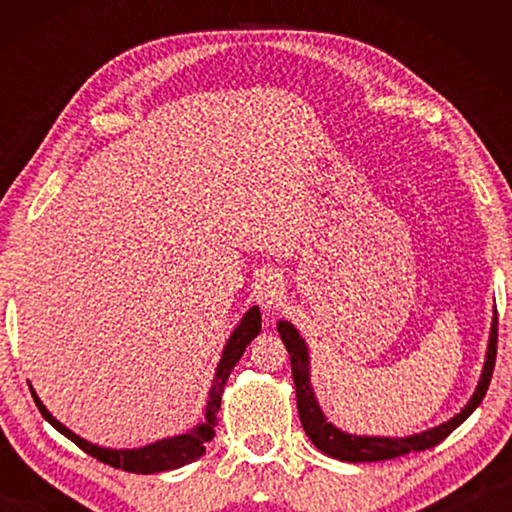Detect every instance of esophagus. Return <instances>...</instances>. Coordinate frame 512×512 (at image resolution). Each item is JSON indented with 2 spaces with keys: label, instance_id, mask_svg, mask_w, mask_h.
Returning a JSON list of instances; mask_svg holds the SVG:
<instances>
[{
  "label": "esophagus",
  "instance_id": "1",
  "mask_svg": "<svg viewBox=\"0 0 512 512\" xmlns=\"http://www.w3.org/2000/svg\"><path fill=\"white\" fill-rule=\"evenodd\" d=\"M282 282L280 277H277L273 271H264L257 275V280L253 284V296L259 302V307H262L266 314H273L280 305L282 300Z\"/></svg>",
  "mask_w": 512,
  "mask_h": 512
}]
</instances>
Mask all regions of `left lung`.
I'll return each mask as SVG.
<instances>
[{
    "label": "left lung",
    "mask_w": 512,
    "mask_h": 512,
    "mask_svg": "<svg viewBox=\"0 0 512 512\" xmlns=\"http://www.w3.org/2000/svg\"><path fill=\"white\" fill-rule=\"evenodd\" d=\"M277 332H280V339L284 341V345H287V352L291 357V372H293V384H296V400H298L302 429H305L309 440L320 449V452L348 463L388 461V458L436 447L440 440H445L449 433L458 427V424H463L467 418H470L472 411L481 404L485 391H488L490 386L492 370H495V359H497V309H495V318H492V327H490L488 352H485V363H483L479 386H476L474 395L470 397V402L463 406L461 413H456L452 420L438 424V427L427 429L422 433H413V436H406V438L354 436V433H345L339 427H334L332 422H327L325 413L320 411L314 388H311V381H309L307 343L298 334V329L291 323H287V320H280V323H277Z\"/></svg>",
    "instance_id": "obj_1"
}]
</instances>
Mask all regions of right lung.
Wrapping results in <instances>:
<instances>
[{
  "mask_svg": "<svg viewBox=\"0 0 512 512\" xmlns=\"http://www.w3.org/2000/svg\"><path fill=\"white\" fill-rule=\"evenodd\" d=\"M262 332V314H259V307H250L241 323L235 327V332L230 334L228 343H225L219 366L214 372V381L210 388V397H207L205 406V422L198 424V427L189 429L185 433H178V436L162 438L158 443H151L146 447L137 449H110V447H99L92 445L88 440L76 436L74 431H69L63 422H58L54 415L47 411V406L40 402V397L31 388L33 400H36L38 411L42 413L51 427L63 433L74 445H79L85 454L97 458V461L119 467V470L135 472V474H155V472H167L176 470V467H183L187 463L198 461L205 454V443H210L214 438V427H216V413L221 409V395L225 388V381H228L232 368L237 366L241 354L246 352V345L255 339V336Z\"/></svg>",
  "mask_w": 512,
  "mask_h": 512,
  "instance_id": "1",
  "label": "right lung"
}]
</instances>
